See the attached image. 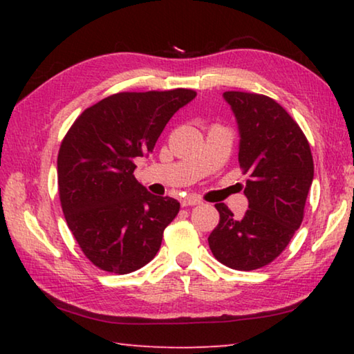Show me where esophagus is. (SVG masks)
I'll use <instances>...</instances> for the list:
<instances>
[{"label": "esophagus", "instance_id": "34e87169", "mask_svg": "<svg viewBox=\"0 0 354 354\" xmlns=\"http://www.w3.org/2000/svg\"><path fill=\"white\" fill-rule=\"evenodd\" d=\"M201 198H198V196H195V195H189V196H185V198H183V201H181V205L183 206H196V205H201Z\"/></svg>", "mask_w": 354, "mask_h": 354}]
</instances>
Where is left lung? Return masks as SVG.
<instances>
[{
    "label": "left lung",
    "mask_w": 354,
    "mask_h": 354,
    "mask_svg": "<svg viewBox=\"0 0 354 354\" xmlns=\"http://www.w3.org/2000/svg\"><path fill=\"white\" fill-rule=\"evenodd\" d=\"M239 128V164L250 171L248 211L236 218L223 203L207 242L215 259L234 270H256L283 253L303 221L314 179L309 143L283 106L266 95L225 92Z\"/></svg>",
    "instance_id": "1"
}]
</instances>
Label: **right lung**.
<instances>
[{
  "label": "right lung",
  "instance_id": "obj_1",
  "mask_svg": "<svg viewBox=\"0 0 354 354\" xmlns=\"http://www.w3.org/2000/svg\"><path fill=\"white\" fill-rule=\"evenodd\" d=\"M196 97L189 88L111 95L84 111L57 156L62 211L82 253L101 270L127 274L153 259L179 212L170 196L134 178L169 120Z\"/></svg>",
  "mask_w": 354,
  "mask_h": 354
}]
</instances>
